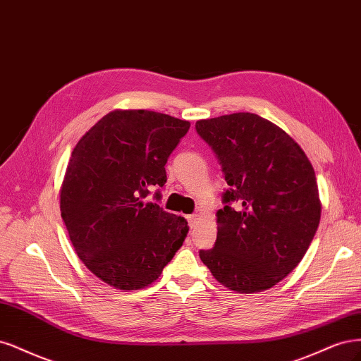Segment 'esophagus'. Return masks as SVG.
<instances>
[{"label":"esophagus","mask_w":361,"mask_h":361,"mask_svg":"<svg viewBox=\"0 0 361 361\" xmlns=\"http://www.w3.org/2000/svg\"><path fill=\"white\" fill-rule=\"evenodd\" d=\"M197 217L196 214H190V216H188V222H189V226L190 228H196V225H197Z\"/></svg>","instance_id":"34e87169"}]
</instances>
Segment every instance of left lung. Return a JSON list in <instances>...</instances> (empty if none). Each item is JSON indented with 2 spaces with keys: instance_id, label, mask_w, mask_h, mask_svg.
<instances>
[{
  "instance_id": "1",
  "label": "left lung",
  "mask_w": 361,
  "mask_h": 361,
  "mask_svg": "<svg viewBox=\"0 0 361 361\" xmlns=\"http://www.w3.org/2000/svg\"><path fill=\"white\" fill-rule=\"evenodd\" d=\"M195 127L229 185L216 214L214 247L200 250L201 261L224 286L261 293L295 269L315 237V171L293 137L257 114L222 115Z\"/></svg>"
}]
</instances>
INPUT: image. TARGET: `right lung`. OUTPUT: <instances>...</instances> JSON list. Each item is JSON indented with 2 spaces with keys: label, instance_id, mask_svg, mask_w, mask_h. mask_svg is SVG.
<instances>
[{
  "label": "right lung",
  "instance_id": "right-lung-1",
  "mask_svg": "<svg viewBox=\"0 0 361 361\" xmlns=\"http://www.w3.org/2000/svg\"><path fill=\"white\" fill-rule=\"evenodd\" d=\"M189 127L154 111H112L76 144L60 192L61 217L78 257L104 283L145 288L183 246L185 219L144 197L166 183L168 157Z\"/></svg>",
  "mask_w": 361,
  "mask_h": 361
}]
</instances>
